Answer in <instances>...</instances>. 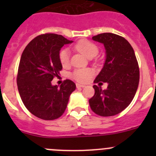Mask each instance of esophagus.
<instances>
[{
	"label": "esophagus",
	"instance_id": "34e87169",
	"mask_svg": "<svg viewBox=\"0 0 156 156\" xmlns=\"http://www.w3.org/2000/svg\"><path fill=\"white\" fill-rule=\"evenodd\" d=\"M76 88H78V89H79V88H83V87H84V85H83V84H80V83H76Z\"/></svg>",
	"mask_w": 156,
	"mask_h": 156
}]
</instances>
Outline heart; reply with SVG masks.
<instances>
[{"mask_svg":"<svg viewBox=\"0 0 156 156\" xmlns=\"http://www.w3.org/2000/svg\"><path fill=\"white\" fill-rule=\"evenodd\" d=\"M74 48L83 54L88 58H92L98 53V48L90 41L82 40L77 42ZM70 53L68 49H63L59 53V60L63 66H67L69 63ZM92 75V71L88 69H78L72 74V77L79 82H86Z\"/></svg>","mask_w":156,"mask_h":156,"instance_id":"heart-1","label":"heart"}]
</instances>
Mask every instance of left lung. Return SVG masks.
<instances>
[{"mask_svg":"<svg viewBox=\"0 0 156 156\" xmlns=\"http://www.w3.org/2000/svg\"><path fill=\"white\" fill-rule=\"evenodd\" d=\"M104 44L105 61L94 83H107L108 87L94 85V95L89 100L90 108L101 116L119 114L130 104L137 92L140 79L134 51L125 38L111 33L92 37Z\"/></svg>","mask_w":156,"mask_h":156,"instance_id":"obj_1","label":"left lung"}]
</instances>
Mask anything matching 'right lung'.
Wrapping results in <instances>:
<instances>
[{
  "label": "right lung",
  "instance_id": "1",
  "mask_svg": "<svg viewBox=\"0 0 156 156\" xmlns=\"http://www.w3.org/2000/svg\"><path fill=\"white\" fill-rule=\"evenodd\" d=\"M73 43L62 35L37 36L22 54L17 76L18 90L23 104L33 115L44 120L59 118L66 108L76 84L66 80L60 87L51 81L62 69L59 53Z\"/></svg>",
  "mask_w": 156,
  "mask_h": 156
}]
</instances>
